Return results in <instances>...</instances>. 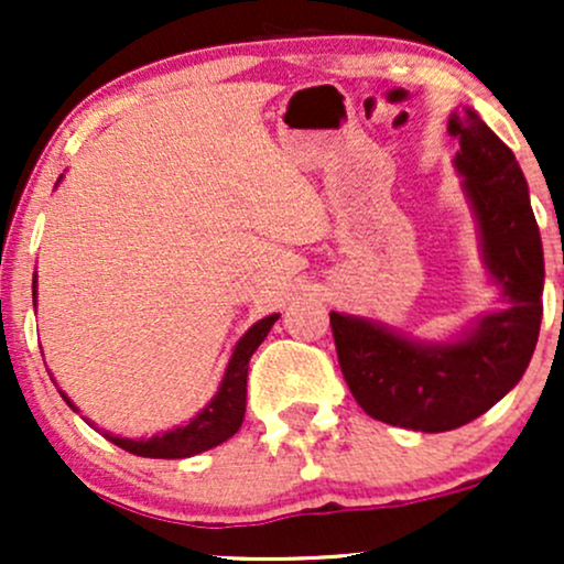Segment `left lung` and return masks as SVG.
<instances>
[{"label": "left lung", "mask_w": 564, "mask_h": 564, "mask_svg": "<svg viewBox=\"0 0 564 564\" xmlns=\"http://www.w3.org/2000/svg\"><path fill=\"white\" fill-rule=\"evenodd\" d=\"M456 166L475 206L482 257L507 310L453 345H416L387 328L332 313L341 373L368 416L419 432H448L482 416L522 379L543 315V249L514 153L475 111L453 113Z\"/></svg>", "instance_id": "obj_1"}]
</instances>
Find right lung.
Instances as JSON below:
<instances>
[{
  "instance_id": "add662e5",
  "label": "right lung",
  "mask_w": 564,
  "mask_h": 564,
  "mask_svg": "<svg viewBox=\"0 0 564 564\" xmlns=\"http://www.w3.org/2000/svg\"><path fill=\"white\" fill-rule=\"evenodd\" d=\"M34 302H36V281H34ZM278 315H270V318H262L260 323L249 328L243 334V339L238 341L236 349H232V358L228 364V371H225L223 384H219V392L215 394L209 405L198 413L196 419H191L185 426H177V430L164 432V435H156L151 440H127V437H113L111 432H102L113 445L124 448L134 456L145 458H187L196 456L200 451H209L215 445L225 443V440L236 435L241 430L243 413H246V373H249V358L254 355V349L262 345L264 336H268ZM63 400L74 408L66 398V392H61Z\"/></svg>"
}]
</instances>
